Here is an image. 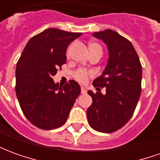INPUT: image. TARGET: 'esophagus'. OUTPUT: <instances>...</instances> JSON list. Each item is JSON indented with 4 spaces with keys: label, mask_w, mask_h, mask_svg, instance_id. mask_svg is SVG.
Listing matches in <instances>:
<instances>
[{
    "label": "esophagus",
    "mask_w": 160,
    "mask_h": 160,
    "mask_svg": "<svg viewBox=\"0 0 160 160\" xmlns=\"http://www.w3.org/2000/svg\"><path fill=\"white\" fill-rule=\"evenodd\" d=\"M81 93L82 94H85V93H87V89L85 88V87H81Z\"/></svg>",
    "instance_id": "1"
}]
</instances>
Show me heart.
<instances>
[{
    "mask_svg": "<svg viewBox=\"0 0 160 160\" xmlns=\"http://www.w3.org/2000/svg\"><path fill=\"white\" fill-rule=\"evenodd\" d=\"M89 49H90L91 52L92 51H96V50H99L102 52V47H101L98 43L97 42H91L89 44ZM93 75V72L90 71V70L84 69V68H79L77 69L74 73H73V77L74 79L79 81L80 83H86L87 82L88 79Z\"/></svg>",
    "mask_w": 160,
    "mask_h": 160,
    "instance_id": "1",
    "label": "heart"
}]
</instances>
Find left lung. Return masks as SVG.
Returning a JSON list of instances; mask_svg holds the SVG:
<instances>
[{
    "label": "left lung",
    "instance_id": "8db88e82",
    "mask_svg": "<svg viewBox=\"0 0 160 160\" xmlns=\"http://www.w3.org/2000/svg\"><path fill=\"white\" fill-rule=\"evenodd\" d=\"M107 44L109 60L100 76L92 82L106 93L88 91L92 103L87 109V120L94 130L112 133L129 121L141 92L142 69L137 53L129 40L115 31L107 29L93 34Z\"/></svg>",
    "mask_w": 160,
    "mask_h": 160
}]
</instances>
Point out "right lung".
<instances>
[{
	"label": "right lung",
	"mask_w": 160,
	"mask_h": 160,
	"mask_svg": "<svg viewBox=\"0 0 160 160\" xmlns=\"http://www.w3.org/2000/svg\"><path fill=\"white\" fill-rule=\"evenodd\" d=\"M80 32L49 28L28 41L16 66V95L26 118L38 128L55 129L66 122L80 93L71 80L63 87L52 77L66 63V49Z\"/></svg>",
	"instance_id": "right-lung-1"
}]
</instances>
